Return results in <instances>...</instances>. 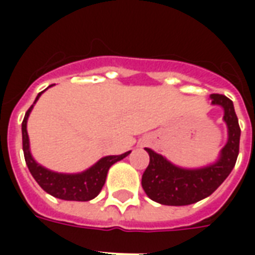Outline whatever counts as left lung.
<instances>
[{
    "instance_id": "1",
    "label": "left lung",
    "mask_w": 255,
    "mask_h": 255,
    "mask_svg": "<svg viewBox=\"0 0 255 255\" xmlns=\"http://www.w3.org/2000/svg\"><path fill=\"white\" fill-rule=\"evenodd\" d=\"M210 100L213 105L224 109V122L228 128V140L220 151L219 160L202 168L186 169L173 165L151 149H146L150 162L142 176V187L150 199L168 206L191 205L213 194L234 169L241 140L234 104L221 94H212Z\"/></svg>"
}]
</instances>
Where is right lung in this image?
Returning <instances> with one entry per match:
<instances>
[{"label": "right lung", "mask_w": 255, "mask_h": 255, "mask_svg": "<svg viewBox=\"0 0 255 255\" xmlns=\"http://www.w3.org/2000/svg\"><path fill=\"white\" fill-rule=\"evenodd\" d=\"M42 93L43 91L36 95L34 104L41 97ZM32 108H34V105H31L30 109L25 112L24 120L21 123L23 151H24L25 164L28 166L32 177L47 194H50L58 199L82 201V202L94 199L105 184L106 175H108L109 168L115 162L127 157L131 151H127V153L120 155H106L104 158H101L98 162H95L91 168L86 169L84 172H80V173H58V172L49 171L45 166L39 165L31 155L30 140H28V133H27V120H28Z\"/></svg>", "instance_id": "1"}]
</instances>
